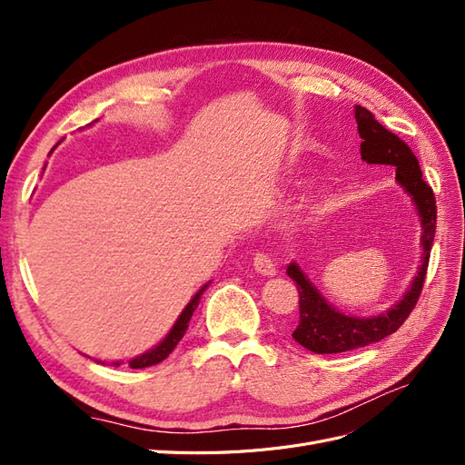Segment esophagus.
<instances>
[{
    "mask_svg": "<svg viewBox=\"0 0 465 465\" xmlns=\"http://www.w3.org/2000/svg\"><path fill=\"white\" fill-rule=\"evenodd\" d=\"M254 270L262 275H267V277H273L277 273L275 262L267 254H263V252H258V254L254 256Z\"/></svg>",
    "mask_w": 465,
    "mask_h": 465,
    "instance_id": "esophagus-1",
    "label": "esophagus"
}]
</instances>
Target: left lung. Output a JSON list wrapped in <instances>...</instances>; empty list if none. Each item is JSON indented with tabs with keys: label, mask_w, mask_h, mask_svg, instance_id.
I'll use <instances>...</instances> for the list:
<instances>
[{
	"label": "left lung",
	"mask_w": 465,
	"mask_h": 465,
	"mask_svg": "<svg viewBox=\"0 0 465 465\" xmlns=\"http://www.w3.org/2000/svg\"><path fill=\"white\" fill-rule=\"evenodd\" d=\"M355 120L361 135V157L369 164H390L396 168L398 184L410 193L411 202L417 207L420 217V244H423V256H420L419 272L413 279L411 287L407 289L403 299L393 304L388 312L372 318H357L347 316L335 311L328 301L322 297V292L311 283V279L304 275L299 263H291L287 267V275L297 283L299 289V326L294 328V341L306 347L308 351L318 355L345 353L351 349H359L364 345L376 343L384 337L400 330L401 323L407 320L415 308L420 289H423L427 267L430 258V248L434 241L436 229V200L432 188L423 180L419 161L413 151L407 147L403 139L396 134L386 130L380 124L371 110L355 106Z\"/></svg>",
	"instance_id": "1"
}]
</instances>
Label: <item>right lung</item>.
Returning <instances> with one entry per match:
<instances>
[{
	"label": "right lung",
	"instance_id": "add662e5",
	"mask_svg": "<svg viewBox=\"0 0 465 465\" xmlns=\"http://www.w3.org/2000/svg\"><path fill=\"white\" fill-rule=\"evenodd\" d=\"M205 289H207V285H203L198 292L193 294V299L186 304L184 311H182V314L178 316V320H176V323L173 326V330L168 331V335L164 337V340H163L157 347H154V349L147 351V353L139 355V357H135V359H132V361H130V367H132V369H145V367H153V364H159L161 361H164L168 355L173 353L174 347L178 345V341L182 340V337H184V333H186V330H188L190 318H192V314H193L195 308H198V304H200V297H202ZM114 364L118 367L120 362H114Z\"/></svg>",
	"mask_w": 465,
	"mask_h": 465
}]
</instances>
